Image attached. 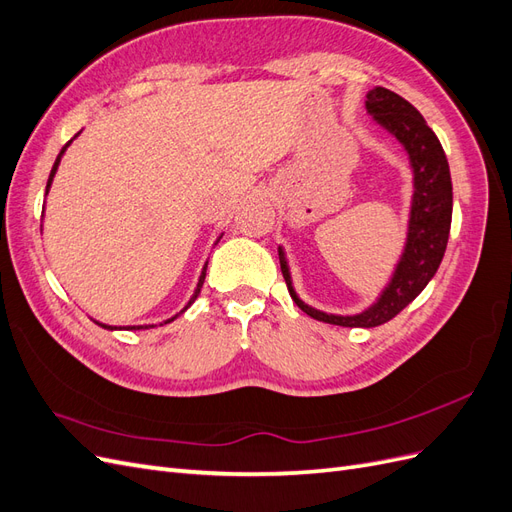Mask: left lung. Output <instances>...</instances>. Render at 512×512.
<instances>
[{
    "label": "left lung",
    "instance_id": "left-lung-1",
    "mask_svg": "<svg viewBox=\"0 0 512 512\" xmlns=\"http://www.w3.org/2000/svg\"><path fill=\"white\" fill-rule=\"evenodd\" d=\"M367 111L379 126H384L388 133L397 137L405 152L410 154L414 169V199L407 244L384 294L371 309L358 315H328L317 311L296 296L285 253L283 248H279L281 270L289 296L306 315L345 328H375L399 315L427 287L440 268L452 221V182L448 160L440 139L427 126L425 118L405 98L386 90V87H375L367 94Z\"/></svg>",
    "mask_w": 512,
    "mask_h": 512
}]
</instances>
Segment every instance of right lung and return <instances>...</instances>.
<instances>
[{
	"instance_id": "right-lung-1",
	"label": "right lung",
	"mask_w": 512,
	"mask_h": 512,
	"mask_svg": "<svg viewBox=\"0 0 512 512\" xmlns=\"http://www.w3.org/2000/svg\"><path fill=\"white\" fill-rule=\"evenodd\" d=\"M72 143V139L64 145V148H62V152L60 154H57V158H55V165H53V169H51V175H49V182H47V193H49V188H51V182H53V175H55V171H57V165H60V160H62V154L66 152V148H68V145ZM206 268H208V264L206 266H203V272H201V276H199V283H197V289H195V294H193V298L191 300H188V304H186V309H188V306H191L195 300H197V296H199V291H201V287H203V281H206ZM184 309V311H186ZM182 311V313H184ZM175 317H178V315H175ZM175 317H171V319H167L165 321V324H169V321H173ZM98 326H102V328H107V330H115V328H111V326H105V324H98ZM141 328H152V326H130L128 330H141Z\"/></svg>"
}]
</instances>
